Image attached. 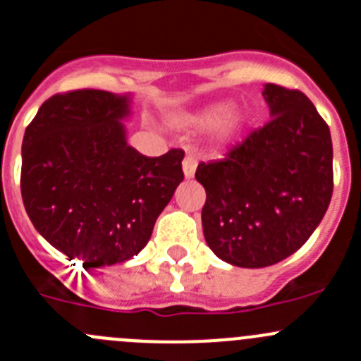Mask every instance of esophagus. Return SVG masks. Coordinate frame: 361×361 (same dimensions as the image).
<instances>
[{
    "mask_svg": "<svg viewBox=\"0 0 361 361\" xmlns=\"http://www.w3.org/2000/svg\"><path fill=\"white\" fill-rule=\"evenodd\" d=\"M183 173H185V178H192L194 176V173H196V167H197V158L194 157L192 153H187L183 158Z\"/></svg>",
    "mask_w": 361,
    "mask_h": 361,
    "instance_id": "obj_1",
    "label": "esophagus"
}]
</instances>
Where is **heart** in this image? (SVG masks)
I'll return each mask as SVG.
<instances>
[{"mask_svg": "<svg viewBox=\"0 0 361 361\" xmlns=\"http://www.w3.org/2000/svg\"><path fill=\"white\" fill-rule=\"evenodd\" d=\"M181 123L192 128H215V133L221 139H230L231 135L238 131L242 124L240 114L231 110V104L217 103L212 104L208 109L200 110L196 114H188L181 117Z\"/></svg>", "mask_w": 361, "mask_h": 361, "instance_id": "heart-1", "label": "heart"}]
</instances>
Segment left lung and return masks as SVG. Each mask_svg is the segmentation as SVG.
Here are the masks:
<instances>
[{
    "instance_id": "left-lung-1",
    "label": "left lung",
    "mask_w": 361,
    "mask_h": 361,
    "mask_svg": "<svg viewBox=\"0 0 361 361\" xmlns=\"http://www.w3.org/2000/svg\"><path fill=\"white\" fill-rule=\"evenodd\" d=\"M271 119L217 161L200 164L201 219L221 260L260 269L290 257L315 231L333 194L329 126L298 89L267 83Z\"/></svg>"
}]
</instances>
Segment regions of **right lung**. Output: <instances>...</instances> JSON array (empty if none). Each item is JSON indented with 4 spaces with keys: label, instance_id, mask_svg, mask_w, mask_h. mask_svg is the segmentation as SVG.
Instances as JSON below:
<instances>
[{
    "label": "right lung",
    "instance_id": "add662e5",
    "mask_svg": "<svg viewBox=\"0 0 361 361\" xmlns=\"http://www.w3.org/2000/svg\"><path fill=\"white\" fill-rule=\"evenodd\" d=\"M130 99L106 90L60 92L23 139L21 196L35 230L83 269L123 264L153 233L183 180L181 149L157 158L126 144Z\"/></svg>",
    "mask_w": 361,
    "mask_h": 361
}]
</instances>
